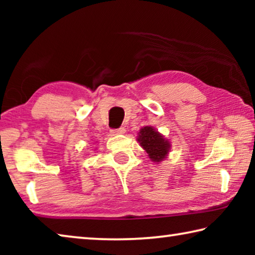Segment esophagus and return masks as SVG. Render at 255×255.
<instances>
[{
	"instance_id": "34e87169",
	"label": "esophagus",
	"mask_w": 255,
	"mask_h": 255,
	"mask_svg": "<svg viewBox=\"0 0 255 255\" xmlns=\"http://www.w3.org/2000/svg\"><path fill=\"white\" fill-rule=\"evenodd\" d=\"M125 128L124 127H120L118 129H112L111 130V133L112 135H122V133H125Z\"/></svg>"
}]
</instances>
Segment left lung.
<instances>
[{"instance_id":"obj_1","label":"left lung","mask_w":255,"mask_h":255,"mask_svg":"<svg viewBox=\"0 0 255 255\" xmlns=\"http://www.w3.org/2000/svg\"><path fill=\"white\" fill-rule=\"evenodd\" d=\"M137 140L153 162L161 163L164 158H166L170 152V141L150 126L140 129L138 132Z\"/></svg>"}]
</instances>
